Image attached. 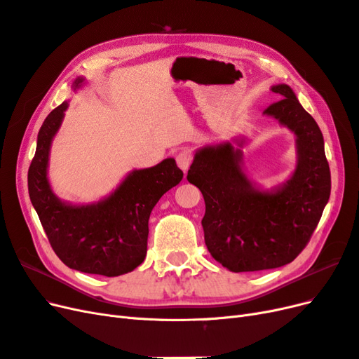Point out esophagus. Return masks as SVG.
Listing matches in <instances>:
<instances>
[{
	"label": "esophagus",
	"instance_id": "esophagus-1",
	"mask_svg": "<svg viewBox=\"0 0 359 359\" xmlns=\"http://www.w3.org/2000/svg\"><path fill=\"white\" fill-rule=\"evenodd\" d=\"M176 163H177L179 168H180L183 172H187L188 168H189V165H191V163H192V155H191L189 152H187V150H183V152L177 154Z\"/></svg>",
	"mask_w": 359,
	"mask_h": 359
}]
</instances>
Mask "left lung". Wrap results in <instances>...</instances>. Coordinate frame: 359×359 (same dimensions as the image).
<instances>
[{
  "instance_id": "left-lung-1",
  "label": "left lung",
  "mask_w": 359,
  "mask_h": 359,
  "mask_svg": "<svg viewBox=\"0 0 359 359\" xmlns=\"http://www.w3.org/2000/svg\"><path fill=\"white\" fill-rule=\"evenodd\" d=\"M282 100L264 110L295 135L292 176L262 189L243 170V152L229 142L195 152L188 182L204 196L201 221L210 255L234 273L277 269L309 243L330 200L331 172L316 121L285 83L271 86ZM238 146L245 138L234 140Z\"/></svg>"
}]
</instances>
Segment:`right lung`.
I'll return each mask as SVG.
<instances>
[{"label": "right lung", "instance_id": "obj_1", "mask_svg": "<svg viewBox=\"0 0 359 359\" xmlns=\"http://www.w3.org/2000/svg\"><path fill=\"white\" fill-rule=\"evenodd\" d=\"M77 77L73 89L83 85ZM68 101L49 113L37 137L28 170V192L50 246L67 267L107 277L133 271L147 252L149 216L183 171L167 158L150 168L133 170L106 198L92 204H70L57 198L48 179L53 137L62 123Z\"/></svg>", "mask_w": 359, "mask_h": 359}]
</instances>
